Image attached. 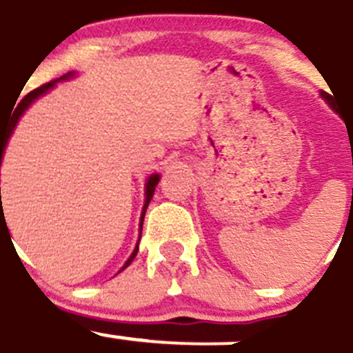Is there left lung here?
Instances as JSON below:
<instances>
[{"label": "left lung", "mask_w": 353, "mask_h": 353, "mask_svg": "<svg viewBox=\"0 0 353 353\" xmlns=\"http://www.w3.org/2000/svg\"><path fill=\"white\" fill-rule=\"evenodd\" d=\"M321 97H323V99L327 101V103H329L330 106L334 108V99H332V96H330V94H327V92H321Z\"/></svg>", "instance_id": "obj_1"}]
</instances>
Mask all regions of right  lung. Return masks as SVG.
Segmentation results:
<instances>
[{
  "label": "right lung",
  "instance_id": "1",
  "mask_svg": "<svg viewBox=\"0 0 353 353\" xmlns=\"http://www.w3.org/2000/svg\"><path fill=\"white\" fill-rule=\"evenodd\" d=\"M69 76H70V72H69V74H63L62 78H58L57 81H60V79H63V78H69ZM57 81H49V83H44V85H41V87H39V88H35V90L28 92V94H26V96H24L23 99L19 101V104L15 106L14 113H12V117H10V122H8V128H7V130H5V131L0 130V165H1L3 151H5V147H7V142H8V139H10L12 131H14L15 124H17V121H19V117L24 113V110L28 108L30 104H32L33 101L37 99V97L42 96V94H46V92H48L51 87H54V83H57ZM17 97H19V96H17ZM158 181H159L158 174H154V176H151V177H149V179H147V185H145V188H147V190H145V204H143L142 222H140V225H142V223H143V216H145V210H147V206H149V202H151L152 195H154V188H156V185H158ZM0 192H1V190H0ZM0 219H1V220L5 219V216H3V213H1ZM137 252H139V245H137V249H134V252L131 254L130 259L125 261L124 268H125V266H130V265H131V261H133V259H134V256H137Z\"/></svg>",
  "mask_w": 353,
  "mask_h": 353
}]
</instances>
